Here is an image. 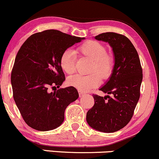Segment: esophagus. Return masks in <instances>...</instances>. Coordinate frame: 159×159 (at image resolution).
<instances>
[{"label":"esophagus","instance_id":"obj_1","mask_svg":"<svg viewBox=\"0 0 159 159\" xmlns=\"http://www.w3.org/2000/svg\"><path fill=\"white\" fill-rule=\"evenodd\" d=\"M85 93H83V92H81V91H80L79 92V96H80V98H83V97H84L85 96Z\"/></svg>","mask_w":159,"mask_h":159}]
</instances>
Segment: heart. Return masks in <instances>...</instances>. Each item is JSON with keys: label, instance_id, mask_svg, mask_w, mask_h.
Listing matches in <instances>:
<instances>
[{"label": "heart", "instance_id": "heart-1", "mask_svg": "<svg viewBox=\"0 0 159 159\" xmlns=\"http://www.w3.org/2000/svg\"><path fill=\"white\" fill-rule=\"evenodd\" d=\"M76 53L92 60L89 72L91 74L84 76L76 74L68 80L70 85L80 91H88L96 88L100 83V76L107 79L113 72L115 59L112 55L107 53L106 47L95 41H88L76 48ZM76 53L74 50L67 49L61 55L60 66L63 71L71 74L75 71ZM94 72H98L97 74Z\"/></svg>", "mask_w": 159, "mask_h": 159}]
</instances>
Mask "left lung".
Wrapping results in <instances>:
<instances>
[{
  "mask_svg": "<svg viewBox=\"0 0 159 159\" xmlns=\"http://www.w3.org/2000/svg\"><path fill=\"white\" fill-rule=\"evenodd\" d=\"M94 39L109 43L115 65L109 80L100 89L108 95L93 94L94 105L88 111L86 121L91 128L110 133L124 128L132 119L140 98L142 68L137 50L125 35L109 32Z\"/></svg>",
  "mask_w": 159,
  "mask_h": 159,
  "instance_id": "left-lung-1",
  "label": "left lung"
}]
</instances>
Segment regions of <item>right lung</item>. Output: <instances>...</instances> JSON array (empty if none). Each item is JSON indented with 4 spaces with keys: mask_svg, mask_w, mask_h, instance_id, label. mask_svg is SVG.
I'll list each match as a JSON object with an SVG mask.
<instances>
[{
    "mask_svg": "<svg viewBox=\"0 0 159 159\" xmlns=\"http://www.w3.org/2000/svg\"><path fill=\"white\" fill-rule=\"evenodd\" d=\"M85 38L48 30L30 36L17 53L11 74L13 98L24 120L39 131H49L62 124L65 110L79 98L74 87L58 89L65 77L60 66L65 50Z\"/></svg>",
    "mask_w": 159,
    "mask_h": 159,
    "instance_id": "add662e5",
    "label": "right lung"
}]
</instances>
